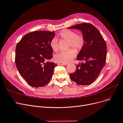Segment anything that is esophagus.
Here are the masks:
<instances>
[{
	"instance_id": "1",
	"label": "esophagus",
	"mask_w": 123,
	"mask_h": 123,
	"mask_svg": "<svg viewBox=\"0 0 123 123\" xmlns=\"http://www.w3.org/2000/svg\"><path fill=\"white\" fill-rule=\"evenodd\" d=\"M58 64H59V65H62V66H64V65H67V63H63L59 62V63H58Z\"/></svg>"
}]
</instances>
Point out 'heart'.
<instances>
[{
    "instance_id": "heart-1",
    "label": "heart",
    "mask_w": 123,
    "mask_h": 123,
    "mask_svg": "<svg viewBox=\"0 0 123 123\" xmlns=\"http://www.w3.org/2000/svg\"><path fill=\"white\" fill-rule=\"evenodd\" d=\"M60 37L68 41V48L73 47L77 50H80L84 44V38L81 33H77L72 30L64 29L59 33ZM49 46L54 52L58 49V40L54 37L50 41ZM76 55V50L70 49L66 51H61L55 54L54 56L55 60L61 63H66L73 60Z\"/></svg>"
}]
</instances>
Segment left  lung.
<instances>
[{
  "instance_id": "8db88e82",
  "label": "left lung",
  "mask_w": 123,
  "mask_h": 123,
  "mask_svg": "<svg viewBox=\"0 0 123 123\" xmlns=\"http://www.w3.org/2000/svg\"><path fill=\"white\" fill-rule=\"evenodd\" d=\"M68 28L80 30L85 41L76 59L83 62L76 64V71L70 74V77L78 85H89L96 80L105 66L106 43L99 31L91 24L83 23Z\"/></svg>"
}]
</instances>
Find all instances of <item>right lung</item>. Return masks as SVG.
<instances>
[{
  "label": "right lung",
  "instance_id": "obj_1",
  "mask_svg": "<svg viewBox=\"0 0 123 123\" xmlns=\"http://www.w3.org/2000/svg\"><path fill=\"white\" fill-rule=\"evenodd\" d=\"M55 32L34 31L25 35L18 43L15 64L21 76L34 87L47 85L53 76L56 64L46 62L53 57L49 46Z\"/></svg>",
  "mask_w": 123,
  "mask_h": 123
}]
</instances>
